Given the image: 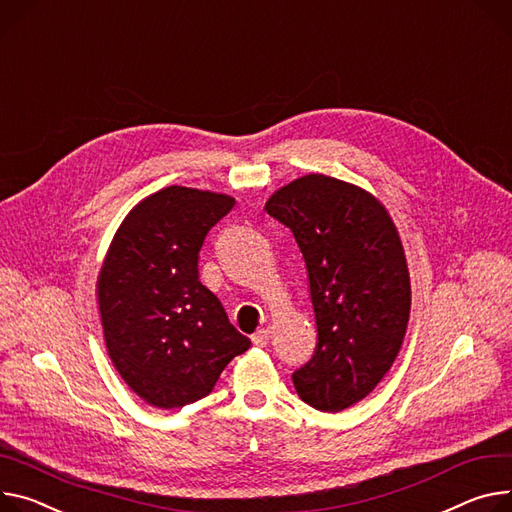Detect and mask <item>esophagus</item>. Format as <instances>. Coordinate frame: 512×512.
<instances>
[{
	"label": "esophagus",
	"mask_w": 512,
	"mask_h": 512,
	"mask_svg": "<svg viewBox=\"0 0 512 512\" xmlns=\"http://www.w3.org/2000/svg\"><path fill=\"white\" fill-rule=\"evenodd\" d=\"M268 340H270V332H268L266 328H260V330L252 336V342H254L256 346H266Z\"/></svg>",
	"instance_id": "esophagus-1"
}]
</instances>
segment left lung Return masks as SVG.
<instances>
[{
  "mask_svg": "<svg viewBox=\"0 0 512 512\" xmlns=\"http://www.w3.org/2000/svg\"><path fill=\"white\" fill-rule=\"evenodd\" d=\"M264 209L293 231L316 313V352L293 385L311 408L342 412L377 387L406 336L412 291L398 229L371 192L324 174L279 188Z\"/></svg>",
  "mask_w": 512,
  "mask_h": 512,
  "instance_id": "1",
  "label": "left lung"
}]
</instances>
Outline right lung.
Wrapping results in <instances>:
<instances>
[{
    "instance_id": "1",
    "label": "right lung",
    "mask_w": 512,
    "mask_h": 512,
    "mask_svg": "<svg viewBox=\"0 0 512 512\" xmlns=\"http://www.w3.org/2000/svg\"><path fill=\"white\" fill-rule=\"evenodd\" d=\"M233 205L227 194L168 186L114 233L96 287L104 342L149 406L172 410L209 396L229 361L250 348L199 281L207 233Z\"/></svg>"
}]
</instances>
